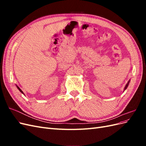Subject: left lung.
Listing matches in <instances>:
<instances>
[{"instance_id":"8db88e82","label":"left lung","mask_w":146,"mask_h":146,"mask_svg":"<svg viewBox=\"0 0 146 146\" xmlns=\"http://www.w3.org/2000/svg\"><path fill=\"white\" fill-rule=\"evenodd\" d=\"M130 82V80H129V82H127V83L126 84V85H125V88H124V91H125V90L127 89V87H128V86H129V84Z\"/></svg>"}]
</instances>
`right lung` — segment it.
Masks as SVG:
<instances>
[{
    "instance_id": "add662e5",
    "label": "right lung",
    "mask_w": 146,
    "mask_h": 146,
    "mask_svg": "<svg viewBox=\"0 0 146 146\" xmlns=\"http://www.w3.org/2000/svg\"><path fill=\"white\" fill-rule=\"evenodd\" d=\"M16 87L17 88V89H18V90H19V91H21V93H23V94L24 95H25V94H24V92H23V91H22V90H21L20 89V88H19V87L18 86H17V85H16Z\"/></svg>"
}]
</instances>
